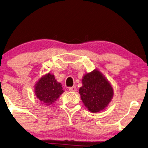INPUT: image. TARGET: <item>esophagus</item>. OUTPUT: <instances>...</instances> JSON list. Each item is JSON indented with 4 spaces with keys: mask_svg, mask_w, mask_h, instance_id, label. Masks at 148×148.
<instances>
[{
    "mask_svg": "<svg viewBox=\"0 0 148 148\" xmlns=\"http://www.w3.org/2000/svg\"><path fill=\"white\" fill-rule=\"evenodd\" d=\"M68 90H69V91H70V92H75V91H76V87L74 86L69 88H68Z\"/></svg>",
    "mask_w": 148,
    "mask_h": 148,
    "instance_id": "1",
    "label": "esophagus"
}]
</instances>
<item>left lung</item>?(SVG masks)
I'll return each mask as SVG.
<instances>
[{"label": "left lung", "mask_w": 148, "mask_h": 148, "mask_svg": "<svg viewBox=\"0 0 148 148\" xmlns=\"http://www.w3.org/2000/svg\"><path fill=\"white\" fill-rule=\"evenodd\" d=\"M82 86L79 89L81 100L92 113L105 110L114 96L111 84L98 70L85 74L82 79Z\"/></svg>", "instance_id": "obj_1"}]
</instances>
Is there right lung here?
<instances>
[{"label":"right lung","instance_id":"1","mask_svg":"<svg viewBox=\"0 0 148 148\" xmlns=\"http://www.w3.org/2000/svg\"><path fill=\"white\" fill-rule=\"evenodd\" d=\"M34 87L36 98L45 106L54 103L64 92L61 83L55 79L54 74L50 73L41 76Z\"/></svg>","mask_w":148,"mask_h":148}]
</instances>
